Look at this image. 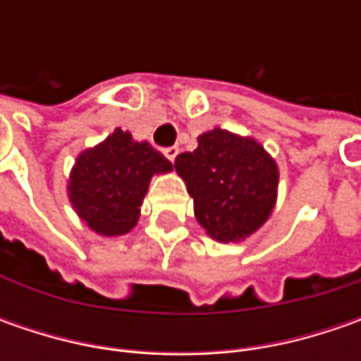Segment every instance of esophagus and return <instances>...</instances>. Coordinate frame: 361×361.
<instances>
[{
  "mask_svg": "<svg viewBox=\"0 0 361 361\" xmlns=\"http://www.w3.org/2000/svg\"><path fill=\"white\" fill-rule=\"evenodd\" d=\"M176 154H178V148H176V146H169V148H164V157L171 160V162H174Z\"/></svg>",
  "mask_w": 361,
  "mask_h": 361,
  "instance_id": "obj_1",
  "label": "esophagus"
}]
</instances>
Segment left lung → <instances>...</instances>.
I'll return each instance as SVG.
<instances>
[{"instance_id":"1","label":"left lung","mask_w":361,"mask_h":361,"mask_svg":"<svg viewBox=\"0 0 361 361\" xmlns=\"http://www.w3.org/2000/svg\"><path fill=\"white\" fill-rule=\"evenodd\" d=\"M195 202V216L209 237L237 243L253 235L277 201L279 171L255 138L213 128L192 152L174 160Z\"/></svg>"}]
</instances>
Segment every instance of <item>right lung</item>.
I'll list each match as a JSON object with an SVG mask.
<instances>
[{
  "mask_svg": "<svg viewBox=\"0 0 361 361\" xmlns=\"http://www.w3.org/2000/svg\"><path fill=\"white\" fill-rule=\"evenodd\" d=\"M171 171V160L159 150L116 128L104 142L80 152L70 173L68 197L94 233L118 237L138 223L150 178Z\"/></svg>",
  "mask_w": 361,
  "mask_h": 361,
  "instance_id": "add662e5",
  "label": "right lung"
}]
</instances>
